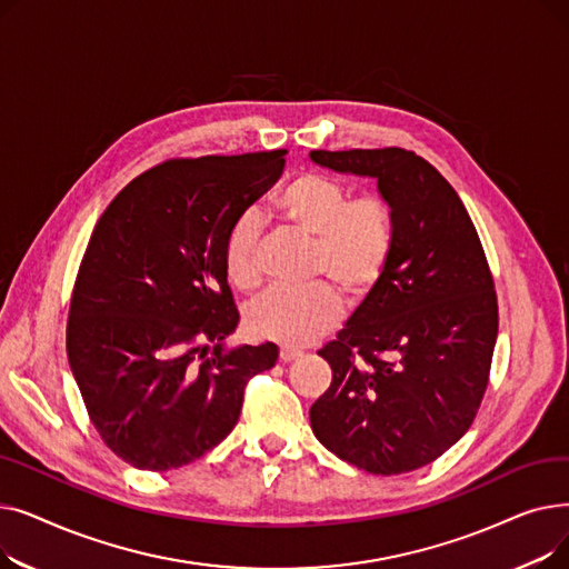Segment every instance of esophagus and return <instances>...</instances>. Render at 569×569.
I'll list each match as a JSON object with an SVG mask.
<instances>
[{"label": "esophagus", "mask_w": 569, "mask_h": 569, "mask_svg": "<svg viewBox=\"0 0 569 569\" xmlns=\"http://www.w3.org/2000/svg\"><path fill=\"white\" fill-rule=\"evenodd\" d=\"M297 357H302V350L290 348V346H283V348L279 350V360H281V362H295Z\"/></svg>", "instance_id": "obj_1"}]
</instances>
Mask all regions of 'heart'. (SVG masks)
Returning <instances> with one entry per match:
<instances>
[{
    "label": "heart",
    "mask_w": 569,
    "mask_h": 569,
    "mask_svg": "<svg viewBox=\"0 0 569 569\" xmlns=\"http://www.w3.org/2000/svg\"><path fill=\"white\" fill-rule=\"evenodd\" d=\"M277 217L313 239L311 277H325L343 295L360 300L385 274L395 249L392 207L378 193L348 198L332 177L307 172L274 200ZM260 221L247 212L239 217L223 242V269L239 290L260 281L258 267ZM341 316V297L325 281L307 288H272L249 307V330L283 346H307L330 332Z\"/></svg>",
    "instance_id": "heart-1"
}]
</instances>
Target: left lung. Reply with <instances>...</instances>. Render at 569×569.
I'll use <instances>...</instances> for the list:
<instances>
[{
    "label": "left lung",
    "instance_id": "left-lung-1",
    "mask_svg": "<svg viewBox=\"0 0 569 569\" xmlns=\"http://www.w3.org/2000/svg\"><path fill=\"white\" fill-rule=\"evenodd\" d=\"M320 168L376 179L392 207L382 279L318 355L332 385L311 406L316 438L373 475L445 455L482 403L498 302L480 237L450 182L399 147L309 154Z\"/></svg>",
    "mask_w": 569,
    "mask_h": 569
}]
</instances>
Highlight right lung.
<instances>
[{"mask_svg":"<svg viewBox=\"0 0 569 569\" xmlns=\"http://www.w3.org/2000/svg\"><path fill=\"white\" fill-rule=\"evenodd\" d=\"M286 149L168 161L101 214L73 288L67 352L89 420L140 470H172L237 425L277 343L226 348L239 313L223 269L230 226L272 187Z\"/></svg>","mask_w":569,"mask_h":569,"instance_id":"obj_1","label":"right lung"}]
</instances>
